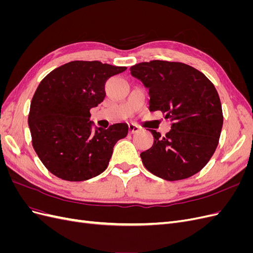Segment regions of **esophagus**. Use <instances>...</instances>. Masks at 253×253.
Here are the masks:
<instances>
[{
  "label": "esophagus",
  "instance_id": "34e87169",
  "mask_svg": "<svg viewBox=\"0 0 253 253\" xmlns=\"http://www.w3.org/2000/svg\"><path fill=\"white\" fill-rule=\"evenodd\" d=\"M139 131H140V127L138 126L133 125V124L128 125V132H129V134H135V133L139 132Z\"/></svg>",
  "mask_w": 253,
  "mask_h": 253
}]
</instances>
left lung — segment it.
<instances>
[{
    "label": "left lung",
    "mask_w": 253,
    "mask_h": 253,
    "mask_svg": "<svg viewBox=\"0 0 253 253\" xmlns=\"http://www.w3.org/2000/svg\"><path fill=\"white\" fill-rule=\"evenodd\" d=\"M129 71L149 88L150 111H162L173 121L166 136L150 129L154 143L140 154L143 166L169 181L200 172L215 152L223 127L220 99L213 83L181 62L153 60Z\"/></svg>",
    "instance_id": "1"
}]
</instances>
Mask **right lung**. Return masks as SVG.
Returning a JSON list of instances; mask_svg holds the SVG:
<instances>
[{"label": "right lung", "instance_id": "add662e5", "mask_svg": "<svg viewBox=\"0 0 253 253\" xmlns=\"http://www.w3.org/2000/svg\"><path fill=\"white\" fill-rule=\"evenodd\" d=\"M126 66L99 61H72L51 71L36 89L28 126L33 147L46 169L68 181L101 174L116 142L128 132L126 124L91 131L89 110L105 97V82Z\"/></svg>", "mask_w": 253, "mask_h": 253}]
</instances>
